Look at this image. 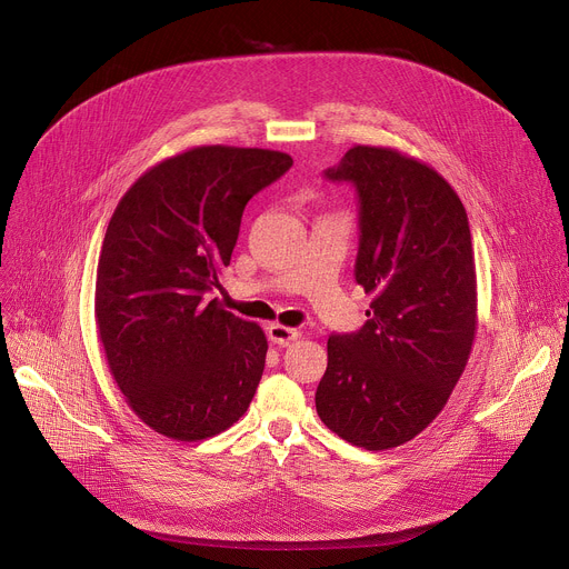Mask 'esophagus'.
Segmentation results:
<instances>
[{"label": "esophagus", "mask_w": 569, "mask_h": 569, "mask_svg": "<svg viewBox=\"0 0 569 569\" xmlns=\"http://www.w3.org/2000/svg\"><path fill=\"white\" fill-rule=\"evenodd\" d=\"M268 338L277 347H290L299 338V331L281 327V323H272V327H268Z\"/></svg>", "instance_id": "1"}]
</instances>
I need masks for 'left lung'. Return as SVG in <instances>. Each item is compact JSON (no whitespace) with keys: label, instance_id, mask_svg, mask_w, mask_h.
Here are the masks:
<instances>
[{"label":"left lung","instance_id":"8db88e82","mask_svg":"<svg viewBox=\"0 0 569 569\" xmlns=\"http://www.w3.org/2000/svg\"><path fill=\"white\" fill-rule=\"evenodd\" d=\"M358 193L356 281L373 295L365 327L329 338L319 419L365 450L423 432L466 369L477 331V281L466 209L423 161L353 146L323 171Z\"/></svg>","mask_w":569,"mask_h":569}]
</instances>
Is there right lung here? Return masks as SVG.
<instances>
[{
  "label": "right lung",
  "mask_w": 569,
  "mask_h": 569,
  "mask_svg": "<svg viewBox=\"0 0 569 569\" xmlns=\"http://www.w3.org/2000/svg\"><path fill=\"white\" fill-rule=\"evenodd\" d=\"M290 167L279 150L198 146L159 161L117 204L97 270V327L126 402L154 432L200 441L248 412L268 340L209 292L246 204Z\"/></svg>",
  "instance_id": "1"
}]
</instances>
